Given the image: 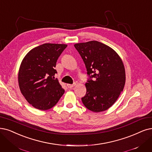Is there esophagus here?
I'll return each mask as SVG.
<instances>
[{
  "label": "esophagus",
  "mask_w": 152,
  "mask_h": 152,
  "mask_svg": "<svg viewBox=\"0 0 152 152\" xmlns=\"http://www.w3.org/2000/svg\"><path fill=\"white\" fill-rule=\"evenodd\" d=\"M75 86H76V83H73V84H67V85H66V86H67L68 88H71L72 87H74Z\"/></svg>",
  "instance_id": "obj_1"
}]
</instances>
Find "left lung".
<instances>
[{"label": "left lung", "mask_w": 152, "mask_h": 152, "mask_svg": "<svg viewBox=\"0 0 152 152\" xmlns=\"http://www.w3.org/2000/svg\"><path fill=\"white\" fill-rule=\"evenodd\" d=\"M86 65L89 78L83 105L94 112L107 110L116 102L125 83L122 59L108 45L98 41L74 45Z\"/></svg>", "instance_id": "obj_1"}]
</instances>
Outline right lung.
Here are the masks:
<instances>
[{
	"instance_id": "add662e5",
	"label": "right lung",
	"mask_w": 152,
	"mask_h": 152,
	"mask_svg": "<svg viewBox=\"0 0 152 152\" xmlns=\"http://www.w3.org/2000/svg\"><path fill=\"white\" fill-rule=\"evenodd\" d=\"M65 44H44L29 51L18 75L22 94L34 108L47 110L56 105L65 90L55 78L57 60Z\"/></svg>"
}]
</instances>
